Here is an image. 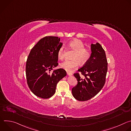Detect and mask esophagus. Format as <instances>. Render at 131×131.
<instances>
[{
  "mask_svg": "<svg viewBox=\"0 0 131 131\" xmlns=\"http://www.w3.org/2000/svg\"><path fill=\"white\" fill-rule=\"evenodd\" d=\"M67 73L68 76H72V73L71 72H67Z\"/></svg>",
  "mask_w": 131,
  "mask_h": 131,
  "instance_id": "1",
  "label": "esophagus"
}]
</instances>
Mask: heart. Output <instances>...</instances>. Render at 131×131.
<instances>
[{"label": "heart", "mask_w": 131, "mask_h": 131, "mask_svg": "<svg viewBox=\"0 0 131 131\" xmlns=\"http://www.w3.org/2000/svg\"><path fill=\"white\" fill-rule=\"evenodd\" d=\"M69 46L73 50V53L71 60H65L60 64V67L65 70L70 71L72 69L78 67L79 64L84 65L90 60L91 52L90 49L84 48V44L80 40L75 39L71 41ZM58 57L60 60L64 58V49L61 47L58 52Z\"/></svg>", "instance_id": "obj_1"}]
</instances>
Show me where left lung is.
<instances>
[{
    "mask_svg": "<svg viewBox=\"0 0 131 131\" xmlns=\"http://www.w3.org/2000/svg\"><path fill=\"white\" fill-rule=\"evenodd\" d=\"M91 56L89 61L74 76L77 84L72 89L73 96L79 101H86L94 97L103 88L106 80L108 63L105 52L99 43L91 44Z\"/></svg>",
    "mask_w": 131,
    "mask_h": 131,
    "instance_id": "1",
    "label": "left lung"
}]
</instances>
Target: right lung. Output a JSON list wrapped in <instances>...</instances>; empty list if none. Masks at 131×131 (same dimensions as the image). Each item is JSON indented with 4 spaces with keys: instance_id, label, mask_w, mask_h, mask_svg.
<instances>
[{
    "instance_id": "obj_1",
    "label": "right lung",
    "mask_w": 131,
    "mask_h": 131,
    "mask_svg": "<svg viewBox=\"0 0 131 131\" xmlns=\"http://www.w3.org/2000/svg\"><path fill=\"white\" fill-rule=\"evenodd\" d=\"M63 43L58 37L46 36L31 49L27 59L26 76L27 84L34 94L46 99L55 93L58 83L66 76V71L59 68L58 52Z\"/></svg>"
}]
</instances>
